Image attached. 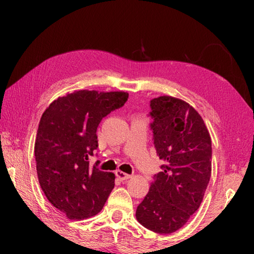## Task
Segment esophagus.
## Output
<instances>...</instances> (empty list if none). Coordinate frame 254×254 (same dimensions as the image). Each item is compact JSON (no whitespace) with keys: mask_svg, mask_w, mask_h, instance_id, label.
I'll use <instances>...</instances> for the list:
<instances>
[{"mask_svg":"<svg viewBox=\"0 0 254 254\" xmlns=\"http://www.w3.org/2000/svg\"><path fill=\"white\" fill-rule=\"evenodd\" d=\"M115 175H117V177L120 178L121 180H127V179H130V178L132 177L131 175L123 173V171H121V170H117V171H115Z\"/></svg>","mask_w":254,"mask_h":254,"instance_id":"esophagus-1","label":"esophagus"}]
</instances>
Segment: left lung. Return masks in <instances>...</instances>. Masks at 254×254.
<instances>
[{
    "instance_id": "obj_1",
    "label": "left lung",
    "mask_w": 254,
    "mask_h": 254,
    "mask_svg": "<svg viewBox=\"0 0 254 254\" xmlns=\"http://www.w3.org/2000/svg\"><path fill=\"white\" fill-rule=\"evenodd\" d=\"M153 143L162 171L136 208L141 225L169 234L186 224L200 206L212 171V140L194 107L171 96L150 102Z\"/></svg>"
}]
</instances>
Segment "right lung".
Returning <instances> with one entry per match:
<instances>
[{
  "mask_svg": "<svg viewBox=\"0 0 254 254\" xmlns=\"http://www.w3.org/2000/svg\"><path fill=\"white\" fill-rule=\"evenodd\" d=\"M124 92L76 91L47 107L38 127L34 156L41 189L69 220L96 215L114 188L113 173L89 167L103 118L127 101Z\"/></svg>",
  "mask_w": 254,
  "mask_h": 254,
  "instance_id": "add662e5",
  "label": "right lung"
}]
</instances>
